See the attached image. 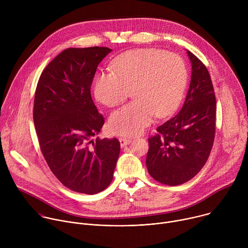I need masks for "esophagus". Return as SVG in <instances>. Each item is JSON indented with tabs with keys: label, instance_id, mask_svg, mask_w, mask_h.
Segmentation results:
<instances>
[{
	"label": "esophagus",
	"instance_id": "obj_1",
	"mask_svg": "<svg viewBox=\"0 0 248 248\" xmlns=\"http://www.w3.org/2000/svg\"><path fill=\"white\" fill-rule=\"evenodd\" d=\"M130 142H131V139L123 138V137L120 138V143H121V146H122V147H124V146L128 145Z\"/></svg>",
	"mask_w": 248,
	"mask_h": 248
}]
</instances>
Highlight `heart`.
Instances as JSON below:
<instances>
[{
    "label": "heart",
    "mask_w": 248,
    "mask_h": 248,
    "mask_svg": "<svg viewBox=\"0 0 248 248\" xmlns=\"http://www.w3.org/2000/svg\"><path fill=\"white\" fill-rule=\"evenodd\" d=\"M112 72L95 79L94 94L101 104L115 107L131 90L134 100L113 112L109 128L113 133L133 136L142 132L155 115H170L181 102L187 82L184 60L157 49L128 51L113 61Z\"/></svg>",
    "instance_id": "obj_1"
}]
</instances>
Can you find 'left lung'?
<instances>
[{"mask_svg":"<svg viewBox=\"0 0 248 248\" xmlns=\"http://www.w3.org/2000/svg\"><path fill=\"white\" fill-rule=\"evenodd\" d=\"M187 56L191 62V80L183 107L148 139V172L155 181L170 186L188 182L200 171L215 138L213 84L204 63L189 51Z\"/></svg>","mask_w":248,"mask_h":248,"instance_id":"1","label":"left lung"}]
</instances>
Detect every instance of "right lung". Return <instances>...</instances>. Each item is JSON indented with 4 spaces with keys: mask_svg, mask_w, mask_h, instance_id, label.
Returning a JSON list of instances; mask_svg holds the SVG:
<instances>
[{
    "mask_svg": "<svg viewBox=\"0 0 248 248\" xmlns=\"http://www.w3.org/2000/svg\"><path fill=\"white\" fill-rule=\"evenodd\" d=\"M111 51L63 50L45 67L35 91L33 121L42 154L56 178L79 193L95 194L109 186L120 155L117 138L91 140L104 118L90 87L98 64Z\"/></svg>",
    "mask_w": 248,
    "mask_h": 248,
    "instance_id": "1",
    "label": "right lung"
}]
</instances>
